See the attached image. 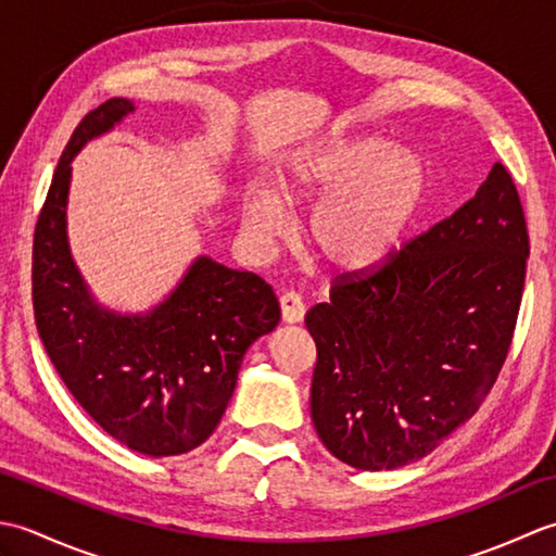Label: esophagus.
Here are the masks:
<instances>
[{
	"instance_id": "1",
	"label": "esophagus",
	"mask_w": 556,
	"mask_h": 556,
	"mask_svg": "<svg viewBox=\"0 0 556 556\" xmlns=\"http://www.w3.org/2000/svg\"><path fill=\"white\" fill-rule=\"evenodd\" d=\"M279 305H281V320L289 323V325H296L303 320L305 315V303L299 296L296 291H285L279 296Z\"/></svg>"
}]
</instances>
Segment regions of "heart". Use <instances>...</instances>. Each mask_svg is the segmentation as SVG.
I'll return each instance as SVG.
<instances>
[{
    "mask_svg": "<svg viewBox=\"0 0 556 556\" xmlns=\"http://www.w3.org/2000/svg\"><path fill=\"white\" fill-rule=\"evenodd\" d=\"M428 188V164L410 146L382 136H341L289 160L279 184L251 181L241 198V229L257 251H271L291 229L290 205H313L311 245L337 269H363L399 243Z\"/></svg>",
    "mask_w": 556,
    "mask_h": 556,
    "instance_id": "obj_1",
    "label": "heart"
}]
</instances>
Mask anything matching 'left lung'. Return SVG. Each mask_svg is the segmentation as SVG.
<instances>
[{"label":"left lung","instance_id":"8db88e82","mask_svg":"<svg viewBox=\"0 0 556 556\" xmlns=\"http://www.w3.org/2000/svg\"><path fill=\"white\" fill-rule=\"evenodd\" d=\"M528 229L500 162L476 195L305 315L317 346L311 416L358 470L428 456L480 408L511 346Z\"/></svg>","mask_w":556,"mask_h":556}]
</instances>
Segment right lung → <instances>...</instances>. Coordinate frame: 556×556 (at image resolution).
I'll use <instances>...</instances> for the list:
<instances>
[{"instance_id": "add662e5", "label": "right lung", "mask_w": 556, "mask_h": 556, "mask_svg": "<svg viewBox=\"0 0 556 556\" xmlns=\"http://www.w3.org/2000/svg\"><path fill=\"white\" fill-rule=\"evenodd\" d=\"M136 104L112 98L86 114L52 176L33 241V308L47 356L68 392L116 442L176 456L215 432L248 346L279 325V301L253 271L198 255L146 313L92 296L66 233L71 162Z\"/></svg>"}]
</instances>
